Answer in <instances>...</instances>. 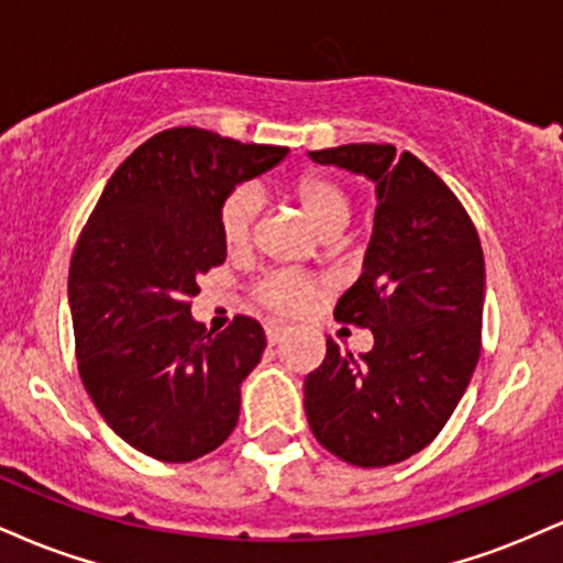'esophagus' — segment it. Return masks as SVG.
Listing matches in <instances>:
<instances>
[{
    "mask_svg": "<svg viewBox=\"0 0 563 563\" xmlns=\"http://www.w3.org/2000/svg\"><path fill=\"white\" fill-rule=\"evenodd\" d=\"M264 333H267V341H269V344H277V341H280L283 335L288 333V325H286V322L269 320L267 325H264Z\"/></svg>",
    "mask_w": 563,
    "mask_h": 563,
    "instance_id": "esophagus-1",
    "label": "esophagus"
}]
</instances>
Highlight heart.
I'll list each match as a JSON object with an SVG mask.
<instances>
[{"label":"heart","instance_id":"1","mask_svg":"<svg viewBox=\"0 0 563 563\" xmlns=\"http://www.w3.org/2000/svg\"><path fill=\"white\" fill-rule=\"evenodd\" d=\"M294 196L301 203L303 214L312 219V224L325 238L339 235L352 217V196L339 179L325 177V174H307L294 187ZM262 209V196L254 187H235L224 198L222 211H219V228L230 249H243L254 235L256 217ZM318 294L312 277L294 273V269H275L264 275L254 286V299L264 309L275 314H299L309 307Z\"/></svg>","mask_w":563,"mask_h":563}]
</instances>
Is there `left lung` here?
Returning <instances> with one entry per match:
<instances>
[{
	"label": "left lung",
	"instance_id": "8db88e82",
	"mask_svg": "<svg viewBox=\"0 0 563 563\" xmlns=\"http://www.w3.org/2000/svg\"><path fill=\"white\" fill-rule=\"evenodd\" d=\"M309 158L363 174L378 203L363 275L333 312L367 328L373 349L354 357L328 339L303 378V410L335 457L394 466L442 431L479 363L482 243L455 192L412 153L352 142Z\"/></svg>",
	"mask_w": 563,
	"mask_h": 563
}]
</instances>
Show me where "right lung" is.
<instances>
[{"mask_svg": "<svg viewBox=\"0 0 563 563\" xmlns=\"http://www.w3.org/2000/svg\"><path fill=\"white\" fill-rule=\"evenodd\" d=\"M288 147L166 129L129 156L97 200L68 273L76 360L106 423L134 450L190 463L232 434L262 325L238 314L211 335L192 320L198 275L224 262V198Z\"/></svg>", "mask_w": 563, "mask_h": 563, "instance_id": "right-lung-1", "label": "right lung"}]
</instances>
